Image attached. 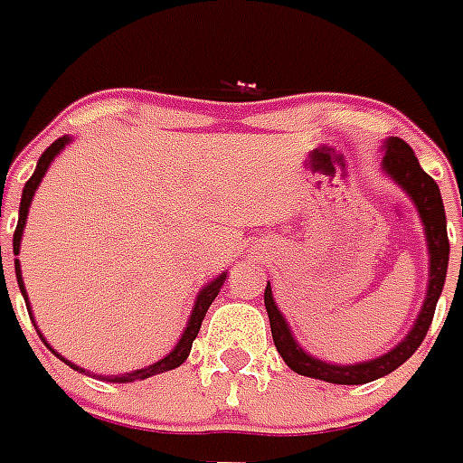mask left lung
<instances>
[{"mask_svg":"<svg viewBox=\"0 0 463 463\" xmlns=\"http://www.w3.org/2000/svg\"><path fill=\"white\" fill-rule=\"evenodd\" d=\"M384 170L402 184L416 202L418 213L423 218L425 238H428V252H430V283H428V298H425L423 309L418 315L413 329L402 344L392 348L382 358L358 363V365H329L324 360H317L296 344V338L290 336V329L283 315L279 312L271 296V286L267 283L264 290V305H267L269 322H271V336H274L276 351L281 353L286 365L298 374L315 377V380L331 382V384H365V382L380 380L384 374L394 373L396 367L403 365L406 360L418 351V345L423 344L425 334L430 329L438 298L442 293L447 279V261H449V240H447V218L442 196H439L438 182L425 173L418 163L413 148L403 139H389L384 148Z\"/></svg>","mask_w":463,"mask_h":463,"instance_id":"left-lung-1","label":"left lung"}]
</instances>
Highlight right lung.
I'll list each match as a JSON object with an SVG mask.
<instances>
[{
	"mask_svg": "<svg viewBox=\"0 0 463 463\" xmlns=\"http://www.w3.org/2000/svg\"><path fill=\"white\" fill-rule=\"evenodd\" d=\"M69 139L67 137H61V139H57L54 144H50V146L43 151V156H40L38 160V167H35V173L31 175V180L25 182L24 187V196H21V209H18V225L16 231H14V254H18V247H21V235H24V225H25V216H28V206H31L33 202V194H35V189H38L40 180H43V175L47 173V165L52 163V158L57 154H60L61 148L67 146ZM16 264V279H18V288H21V293H24L25 298V288H24V279H21V264H18V260L14 261ZM225 283V274H221L216 279V281H211L206 288L199 293V298H196L194 303V309H192V317H189V324L187 329H184V334H182L180 344L175 345V351L170 353V355H165L163 360H158V363H154V365L144 367V370H134V373H127V374H119V377H112L110 382H134V380H146V377H151V374H160L165 373V370H175L177 365H182L184 360H187L189 351H192V344H194L196 334H199V326H202L203 317H206V309L211 307V303L216 300L218 290L223 288ZM28 300V298H25ZM25 307H31V305H25ZM31 315V312H28ZM45 341V338H43ZM54 353V351H52ZM57 358H61L60 353H54ZM64 360V358H61ZM64 363H69V360H64ZM71 365V363H69ZM74 370H79V373H86V370H81V367L71 365Z\"/></svg>",
	"mask_w": 463,
	"mask_h": 463,
	"instance_id": "right-lung-1",
	"label": "right lung"
}]
</instances>
